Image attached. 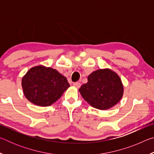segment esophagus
<instances>
[{"label":"esophagus","mask_w":154,"mask_h":154,"mask_svg":"<svg viewBox=\"0 0 154 154\" xmlns=\"http://www.w3.org/2000/svg\"><path fill=\"white\" fill-rule=\"evenodd\" d=\"M73 86L77 88H79L81 86V83L79 82H75L73 83Z\"/></svg>","instance_id":"1"}]
</instances>
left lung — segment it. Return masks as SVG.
Segmentation results:
<instances>
[{"label":"left lung","mask_w":154,"mask_h":154,"mask_svg":"<svg viewBox=\"0 0 154 154\" xmlns=\"http://www.w3.org/2000/svg\"><path fill=\"white\" fill-rule=\"evenodd\" d=\"M79 92L90 105L100 110H106L118 103L124 94V86L119 75L109 69H98L88 77Z\"/></svg>","instance_id":"8db88e82"}]
</instances>
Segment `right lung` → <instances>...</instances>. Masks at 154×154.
Segmentation results:
<instances>
[{
    "instance_id": "1",
    "label": "right lung",
    "mask_w": 154,
    "mask_h": 154,
    "mask_svg": "<svg viewBox=\"0 0 154 154\" xmlns=\"http://www.w3.org/2000/svg\"><path fill=\"white\" fill-rule=\"evenodd\" d=\"M22 86L30 102L48 106L58 100L70 85L57 70L39 65L31 68L22 77Z\"/></svg>"
}]
</instances>
